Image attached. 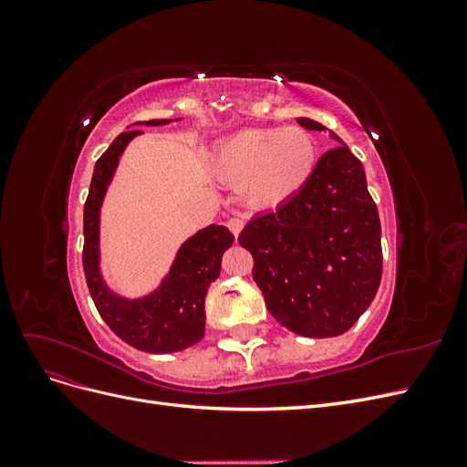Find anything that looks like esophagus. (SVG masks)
Returning a JSON list of instances; mask_svg holds the SVG:
<instances>
[{"label": "esophagus", "mask_w": 467, "mask_h": 467, "mask_svg": "<svg viewBox=\"0 0 467 467\" xmlns=\"http://www.w3.org/2000/svg\"><path fill=\"white\" fill-rule=\"evenodd\" d=\"M244 223H245V222H244L242 218H230V220H228V228H230V232L237 237L239 232L244 230Z\"/></svg>", "instance_id": "obj_1"}]
</instances>
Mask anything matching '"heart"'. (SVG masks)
Here are the masks:
<instances>
[{
	"instance_id": "b5f03b06",
	"label": "heart",
	"mask_w": 467,
	"mask_h": 467,
	"mask_svg": "<svg viewBox=\"0 0 467 467\" xmlns=\"http://www.w3.org/2000/svg\"><path fill=\"white\" fill-rule=\"evenodd\" d=\"M312 134L300 126L247 129L225 140L216 153V171L242 187L251 208L273 210L298 194L316 169Z\"/></svg>"
}]
</instances>
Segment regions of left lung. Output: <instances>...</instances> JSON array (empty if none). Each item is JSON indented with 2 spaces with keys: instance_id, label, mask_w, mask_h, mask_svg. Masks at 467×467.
Segmentation results:
<instances>
[{
  "instance_id": "left-lung-1",
  "label": "left lung",
  "mask_w": 467,
  "mask_h": 467,
  "mask_svg": "<svg viewBox=\"0 0 467 467\" xmlns=\"http://www.w3.org/2000/svg\"><path fill=\"white\" fill-rule=\"evenodd\" d=\"M307 130H327L298 119ZM338 144L316 163L286 204L253 218L237 242L253 255V280L268 312L302 337L348 331L374 300L381 280V225L364 167Z\"/></svg>"
}]
</instances>
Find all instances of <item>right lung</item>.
Returning a JSON list of instances; mask_svg holds the SVG:
<instances>
[{"instance_id":"add662e5","label":"right lung","mask_w":467,"mask_h":467,"mask_svg":"<svg viewBox=\"0 0 467 467\" xmlns=\"http://www.w3.org/2000/svg\"><path fill=\"white\" fill-rule=\"evenodd\" d=\"M169 120H148L146 126L169 124ZM142 124V122H136ZM140 130L122 132L97 160L86 206H83V273L99 316L130 347L167 355L196 345L204 337V298L208 286L220 276L222 255L232 247L234 234L223 225L212 223L196 232L177 251V257L161 285L142 298H124L112 292L101 275L99 251V223L101 206L115 175L119 160L130 140Z\"/></svg>"}]
</instances>
